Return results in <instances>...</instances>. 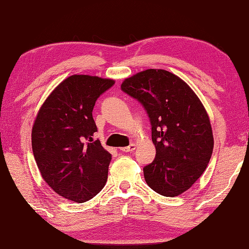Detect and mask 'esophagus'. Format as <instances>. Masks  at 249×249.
<instances>
[{
    "label": "esophagus",
    "instance_id": "obj_1",
    "mask_svg": "<svg viewBox=\"0 0 249 249\" xmlns=\"http://www.w3.org/2000/svg\"><path fill=\"white\" fill-rule=\"evenodd\" d=\"M122 151H124V153H130V151H134L135 149H136V144H130L129 146L127 147H122V148H120Z\"/></svg>",
    "mask_w": 249,
    "mask_h": 249
}]
</instances>
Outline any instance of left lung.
<instances>
[{"mask_svg": "<svg viewBox=\"0 0 249 249\" xmlns=\"http://www.w3.org/2000/svg\"><path fill=\"white\" fill-rule=\"evenodd\" d=\"M121 88L144 105L150 119L156 157L144 168L147 184L161 196H180L200 178L212 156L208 112L182 79L163 69L141 71Z\"/></svg>", "mask_w": 249, "mask_h": 249, "instance_id": "left-lung-1", "label": "left lung"}]
</instances>
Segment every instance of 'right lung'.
<instances>
[{
  "label": "right lung",
  "instance_id": "add662e5",
  "mask_svg": "<svg viewBox=\"0 0 249 249\" xmlns=\"http://www.w3.org/2000/svg\"><path fill=\"white\" fill-rule=\"evenodd\" d=\"M114 83L96 75H70L37 113L32 128L34 157L45 182L66 199L83 203L107 183L112 155L92 138L98 132L92 111L96 99Z\"/></svg>",
  "mask_w": 249,
  "mask_h": 249
}]
</instances>
